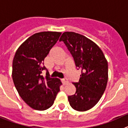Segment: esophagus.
Masks as SVG:
<instances>
[{
    "mask_svg": "<svg viewBox=\"0 0 128 128\" xmlns=\"http://www.w3.org/2000/svg\"><path fill=\"white\" fill-rule=\"evenodd\" d=\"M62 82L63 85H66V84L68 83V80H67L66 78H64V79H62Z\"/></svg>",
    "mask_w": 128,
    "mask_h": 128,
    "instance_id": "1",
    "label": "esophagus"
}]
</instances>
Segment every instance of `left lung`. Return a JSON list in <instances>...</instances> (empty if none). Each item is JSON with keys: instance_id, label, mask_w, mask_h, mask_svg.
I'll return each instance as SVG.
<instances>
[{"instance_id": "1", "label": "left lung", "mask_w": 128, "mask_h": 128, "mask_svg": "<svg viewBox=\"0 0 128 128\" xmlns=\"http://www.w3.org/2000/svg\"><path fill=\"white\" fill-rule=\"evenodd\" d=\"M62 41L72 55L76 68L82 71L79 82L73 83L75 94L68 96L70 104L77 111H87L97 104L105 90L108 62L100 47L84 36L65 32L59 40Z\"/></svg>"}]
</instances>
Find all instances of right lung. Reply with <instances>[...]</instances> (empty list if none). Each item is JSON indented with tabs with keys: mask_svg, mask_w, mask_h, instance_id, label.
I'll return each mask as SVG.
<instances>
[{
	"mask_svg": "<svg viewBox=\"0 0 128 128\" xmlns=\"http://www.w3.org/2000/svg\"><path fill=\"white\" fill-rule=\"evenodd\" d=\"M61 32H41L25 40L17 49L12 60V77L20 96L34 110H44L54 104L62 82L50 78L44 59L58 41Z\"/></svg>",
	"mask_w": 128,
	"mask_h": 128,
	"instance_id": "obj_1",
	"label": "right lung"
}]
</instances>
